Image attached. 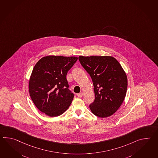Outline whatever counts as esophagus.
Returning <instances> with one entry per match:
<instances>
[{
	"label": "esophagus",
	"mask_w": 158,
	"mask_h": 158,
	"mask_svg": "<svg viewBox=\"0 0 158 158\" xmlns=\"http://www.w3.org/2000/svg\"><path fill=\"white\" fill-rule=\"evenodd\" d=\"M77 97H79V98H81L83 96V93H82V92H81V93H79V94H77Z\"/></svg>",
	"instance_id": "esophagus-1"
}]
</instances>
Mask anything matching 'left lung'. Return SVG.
<instances>
[{
	"mask_svg": "<svg viewBox=\"0 0 158 158\" xmlns=\"http://www.w3.org/2000/svg\"><path fill=\"white\" fill-rule=\"evenodd\" d=\"M91 77L95 98L89 108L101 118L112 116L123 104L126 96L127 79L123 67L110 56H79Z\"/></svg>",
	"mask_w": 158,
	"mask_h": 158,
	"instance_id": "obj_1",
	"label": "left lung"
}]
</instances>
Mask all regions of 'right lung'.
Returning <instances> with one entry per match:
<instances>
[{"label": "right lung", "mask_w": 158, "mask_h": 158, "mask_svg": "<svg viewBox=\"0 0 158 158\" xmlns=\"http://www.w3.org/2000/svg\"><path fill=\"white\" fill-rule=\"evenodd\" d=\"M76 56H44L34 67L29 82L30 96L35 106L50 117L63 114L70 106L74 94L69 89L68 71Z\"/></svg>", "instance_id": "obj_1"}]
</instances>
